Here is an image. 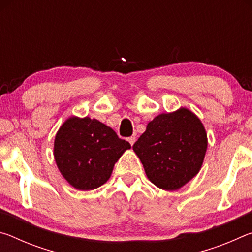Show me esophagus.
Segmentation results:
<instances>
[{"mask_svg": "<svg viewBox=\"0 0 252 252\" xmlns=\"http://www.w3.org/2000/svg\"><path fill=\"white\" fill-rule=\"evenodd\" d=\"M127 141H129L131 146H133L134 142H135V136H130V138H127Z\"/></svg>", "mask_w": 252, "mask_h": 252, "instance_id": "obj_1", "label": "esophagus"}]
</instances>
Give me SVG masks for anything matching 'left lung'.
<instances>
[{
	"label": "left lung",
	"instance_id": "8db88e82",
	"mask_svg": "<svg viewBox=\"0 0 252 252\" xmlns=\"http://www.w3.org/2000/svg\"><path fill=\"white\" fill-rule=\"evenodd\" d=\"M208 147L206 129L189 109L161 113L133 144L149 180L160 189H180L201 169Z\"/></svg>",
	"mask_w": 252,
	"mask_h": 252
}]
</instances>
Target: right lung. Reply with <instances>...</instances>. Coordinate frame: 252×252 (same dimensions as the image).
Instances as JSON below:
<instances>
[{
    "instance_id": "right-lung-1",
    "label": "right lung",
    "mask_w": 252,
    "mask_h": 252,
    "mask_svg": "<svg viewBox=\"0 0 252 252\" xmlns=\"http://www.w3.org/2000/svg\"><path fill=\"white\" fill-rule=\"evenodd\" d=\"M130 148L96 119L71 117L55 135L53 153L63 178L75 189L88 191L109 180L116 162Z\"/></svg>"
}]
</instances>
